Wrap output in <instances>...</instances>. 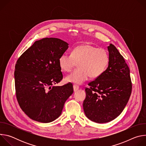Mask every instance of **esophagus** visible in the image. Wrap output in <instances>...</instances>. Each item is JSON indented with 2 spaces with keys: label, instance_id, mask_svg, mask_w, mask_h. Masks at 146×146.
Here are the masks:
<instances>
[{
  "label": "esophagus",
  "instance_id": "34e87169",
  "mask_svg": "<svg viewBox=\"0 0 146 146\" xmlns=\"http://www.w3.org/2000/svg\"><path fill=\"white\" fill-rule=\"evenodd\" d=\"M73 90H74V91L76 92V91H78L79 90V87L78 86L74 85L73 86Z\"/></svg>",
  "mask_w": 146,
  "mask_h": 146
}]
</instances>
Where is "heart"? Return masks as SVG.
<instances>
[{"label": "heart", "instance_id": "b5f03b06", "mask_svg": "<svg viewBox=\"0 0 146 146\" xmlns=\"http://www.w3.org/2000/svg\"><path fill=\"white\" fill-rule=\"evenodd\" d=\"M110 56L108 51L90 44L75 47L72 54L64 52L58 59L60 69L70 72L78 63V68L74 70L66 78V81L76 84H81L88 78H96L106 70Z\"/></svg>", "mask_w": 146, "mask_h": 146}]
</instances>
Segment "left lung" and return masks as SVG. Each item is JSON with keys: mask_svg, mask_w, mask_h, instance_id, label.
I'll use <instances>...</instances> for the list:
<instances>
[{"mask_svg": "<svg viewBox=\"0 0 146 146\" xmlns=\"http://www.w3.org/2000/svg\"><path fill=\"white\" fill-rule=\"evenodd\" d=\"M109 65L100 76L86 88L83 109L87 117L96 123H106L123 111L132 92L130 70L123 56L112 44L108 47Z\"/></svg>", "mask_w": 146, "mask_h": 146, "instance_id": "8db88e82", "label": "left lung"}]
</instances>
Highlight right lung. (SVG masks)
Wrapping results in <instances>:
<instances>
[{
    "label": "right lung",
    "instance_id": "obj_1",
    "mask_svg": "<svg viewBox=\"0 0 146 146\" xmlns=\"http://www.w3.org/2000/svg\"><path fill=\"white\" fill-rule=\"evenodd\" d=\"M68 46L58 38H44L36 41L17 61V99L23 111L33 120L48 123L56 119L73 92L71 83L54 86L63 78L58 59Z\"/></svg>",
    "mask_w": 146,
    "mask_h": 146
}]
</instances>
